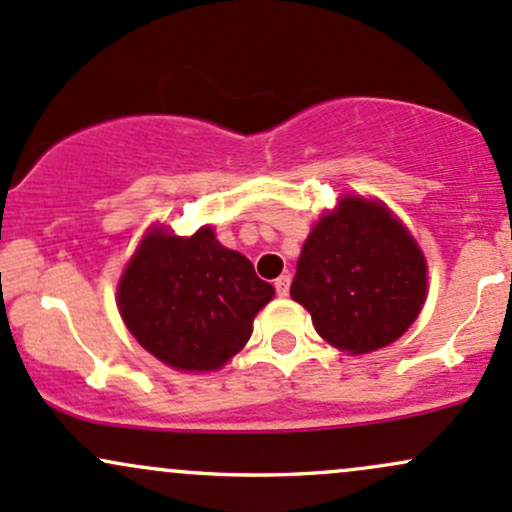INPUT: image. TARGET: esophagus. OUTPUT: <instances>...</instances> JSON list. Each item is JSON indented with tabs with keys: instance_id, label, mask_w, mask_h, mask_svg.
<instances>
[{
	"instance_id": "obj_1",
	"label": "esophagus",
	"mask_w": 512,
	"mask_h": 512,
	"mask_svg": "<svg viewBox=\"0 0 512 512\" xmlns=\"http://www.w3.org/2000/svg\"><path fill=\"white\" fill-rule=\"evenodd\" d=\"M289 284H292V277H289V274H282V277L274 279V289H277L279 297H287Z\"/></svg>"
}]
</instances>
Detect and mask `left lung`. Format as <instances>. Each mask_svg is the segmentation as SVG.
I'll list each match as a JSON object with an SVG mask.
<instances>
[{
    "label": "left lung",
    "mask_w": 512,
    "mask_h": 512,
    "mask_svg": "<svg viewBox=\"0 0 512 512\" xmlns=\"http://www.w3.org/2000/svg\"><path fill=\"white\" fill-rule=\"evenodd\" d=\"M427 297V265L405 225L383 203L346 198L301 247L292 299L316 331L348 353L397 341Z\"/></svg>",
    "instance_id": "left-lung-1"
}]
</instances>
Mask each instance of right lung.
I'll return each instance as SVG.
<instances>
[{
	"mask_svg": "<svg viewBox=\"0 0 512 512\" xmlns=\"http://www.w3.org/2000/svg\"><path fill=\"white\" fill-rule=\"evenodd\" d=\"M270 282L211 228L191 238L154 230L122 274L117 299L134 338L176 370H215L247 343Z\"/></svg>",
	"mask_w": 512,
	"mask_h": 512,
	"instance_id": "obj_1",
	"label": "right lung"
}]
</instances>
